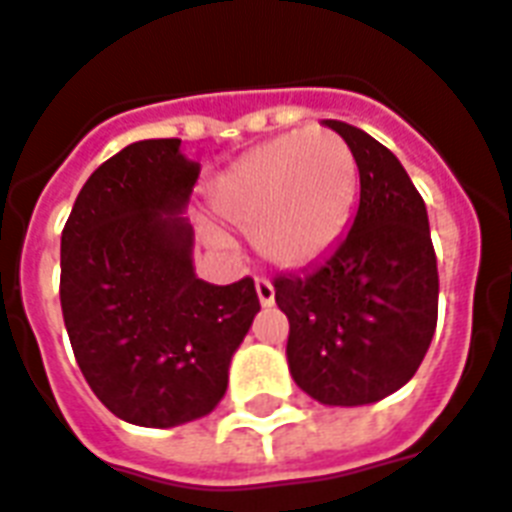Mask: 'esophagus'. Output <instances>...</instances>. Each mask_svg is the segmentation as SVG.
<instances>
[{
  "label": "esophagus",
  "instance_id": "obj_1",
  "mask_svg": "<svg viewBox=\"0 0 512 512\" xmlns=\"http://www.w3.org/2000/svg\"><path fill=\"white\" fill-rule=\"evenodd\" d=\"M255 290H257V298H260V304L263 306L274 304V285H271L268 279H257Z\"/></svg>",
  "mask_w": 512,
  "mask_h": 512
}]
</instances>
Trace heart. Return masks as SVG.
Here are the masks:
<instances>
[{
    "instance_id": "obj_1",
    "label": "heart",
    "mask_w": 512,
    "mask_h": 512,
    "mask_svg": "<svg viewBox=\"0 0 512 512\" xmlns=\"http://www.w3.org/2000/svg\"><path fill=\"white\" fill-rule=\"evenodd\" d=\"M358 162L342 135L323 127L260 143L219 176L211 206L255 233L276 266H304L328 252L350 222Z\"/></svg>"
}]
</instances>
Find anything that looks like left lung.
Listing matches in <instances>:
<instances>
[{
	"instance_id": "obj_1",
	"label": "left lung",
	"mask_w": 512,
	"mask_h": 512,
	"mask_svg": "<svg viewBox=\"0 0 512 512\" xmlns=\"http://www.w3.org/2000/svg\"><path fill=\"white\" fill-rule=\"evenodd\" d=\"M361 173L350 233L320 263L274 279L290 320L295 385L328 407H361L412 380L437 328L439 274L429 214L396 154L344 121Z\"/></svg>"
}]
</instances>
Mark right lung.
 <instances>
[{
  "label": "right lung",
  "instance_id": "right-lung-1",
  "mask_svg": "<svg viewBox=\"0 0 512 512\" xmlns=\"http://www.w3.org/2000/svg\"><path fill=\"white\" fill-rule=\"evenodd\" d=\"M179 138L138 140L102 162L62 230V314L75 361L116 418L170 429L227 391L230 358L260 312L255 282L208 285L181 217L200 165Z\"/></svg>",
  "mask_w": 512,
  "mask_h": 512
}]
</instances>
